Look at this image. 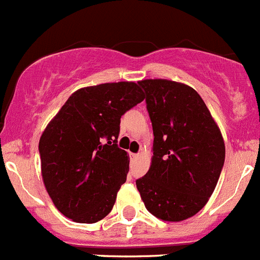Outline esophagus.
Returning <instances> with one entry per match:
<instances>
[{
  "label": "esophagus",
  "mask_w": 260,
  "mask_h": 260,
  "mask_svg": "<svg viewBox=\"0 0 260 260\" xmlns=\"http://www.w3.org/2000/svg\"><path fill=\"white\" fill-rule=\"evenodd\" d=\"M139 157V155L138 153H132V158H138Z\"/></svg>",
  "instance_id": "1"
}]
</instances>
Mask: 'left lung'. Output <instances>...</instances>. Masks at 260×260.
Segmentation results:
<instances>
[{"label": "left lung", "instance_id": "8db88e82", "mask_svg": "<svg viewBox=\"0 0 260 260\" xmlns=\"http://www.w3.org/2000/svg\"><path fill=\"white\" fill-rule=\"evenodd\" d=\"M139 84L152 122L153 156L137 189L157 219L182 221L198 213L212 195L224 165V139L194 88L168 79Z\"/></svg>", "mask_w": 260, "mask_h": 260}]
</instances>
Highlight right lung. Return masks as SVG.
<instances>
[{"mask_svg":"<svg viewBox=\"0 0 260 260\" xmlns=\"http://www.w3.org/2000/svg\"><path fill=\"white\" fill-rule=\"evenodd\" d=\"M143 100L135 82L83 87L50 119L39 142L41 176L62 215L93 224L112 211L128 173L127 152L116 144L121 116Z\"/></svg>","mask_w":260,"mask_h":260,"instance_id":"add662e5","label":"right lung"}]
</instances>
